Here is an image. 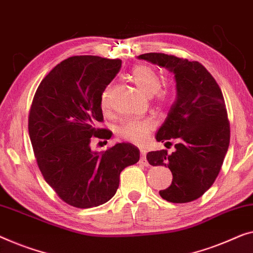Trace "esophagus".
<instances>
[{
  "label": "esophagus",
  "instance_id": "1",
  "mask_svg": "<svg viewBox=\"0 0 253 253\" xmlns=\"http://www.w3.org/2000/svg\"><path fill=\"white\" fill-rule=\"evenodd\" d=\"M139 163H140L141 166H145V167L149 166V163L147 162V159H146V154H145V152H142V151L140 153V160H139Z\"/></svg>",
  "mask_w": 253,
  "mask_h": 253
}]
</instances>
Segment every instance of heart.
Listing matches in <instances>:
<instances>
[{
	"instance_id": "obj_1",
	"label": "heart",
	"mask_w": 253,
	"mask_h": 253,
	"mask_svg": "<svg viewBox=\"0 0 253 253\" xmlns=\"http://www.w3.org/2000/svg\"><path fill=\"white\" fill-rule=\"evenodd\" d=\"M130 78L138 89L146 96H153L155 93L156 99L161 104H166L170 99V93L167 90H159L161 87V79L152 67L146 65L134 66L130 73ZM100 107L102 111H107L109 107V90L106 89L101 93ZM155 124L149 119H129L121 123L116 130L118 137L124 141L142 144L154 130Z\"/></svg>"
}]
</instances>
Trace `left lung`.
Instances as JSON below:
<instances>
[{
	"mask_svg": "<svg viewBox=\"0 0 253 253\" xmlns=\"http://www.w3.org/2000/svg\"><path fill=\"white\" fill-rule=\"evenodd\" d=\"M139 59L166 67L174 74L175 101L156 133V140L175 151L149 152L148 163L172 172L169 187L160 190L172 203L197 200L211 187L220 172L229 146L230 129L224 96L218 83L199 61L171 54L144 53Z\"/></svg>",
	"mask_w": 253,
	"mask_h": 253,
	"instance_id": "left-lung-1",
	"label": "left lung"
}]
</instances>
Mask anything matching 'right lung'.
Here are the masks:
<instances>
[{
    "label": "right lung",
    "instance_id": "obj_1",
    "mask_svg": "<svg viewBox=\"0 0 253 253\" xmlns=\"http://www.w3.org/2000/svg\"><path fill=\"white\" fill-rule=\"evenodd\" d=\"M122 61L97 56H74L58 64L36 90L28 132L40 171L69 206L89 209L115 195L120 173L139 161L140 152L120 142L105 152L91 148L94 138L109 139L100 97L120 72Z\"/></svg>",
    "mask_w": 253,
    "mask_h": 253
}]
</instances>
